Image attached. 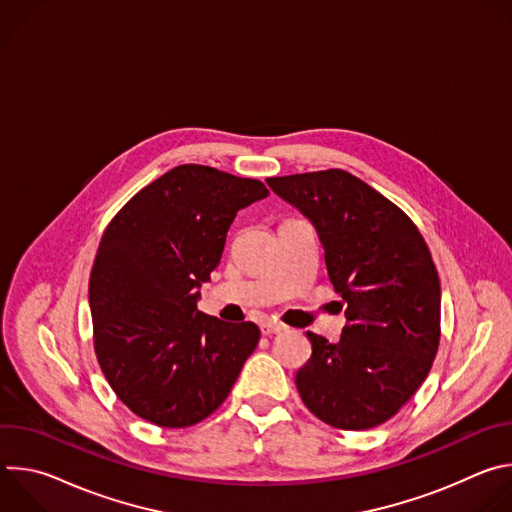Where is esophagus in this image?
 Masks as SVG:
<instances>
[{"mask_svg": "<svg viewBox=\"0 0 512 512\" xmlns=\"http://www.w3.org/2000/svg\"><path fill=\"white\" fill-rule=\"evenodd\" d=\"M281 330H285V326L283 324H279V322H263L261 324V332L265 334V336H271V334H279Z\"/></svg>", "mask_w": 512, "mask_h": 512, "instance_id": "34e87169", "label": "esophagus"}]
</instances>
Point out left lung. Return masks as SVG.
<instances>
[{"label":"left lung","instance_id":"obj_1","mask_svg":"<svg viewBox=\"0 0 512 512\" xmlns=\"http://www.w3.org/2000/svg\"><path fill=\"white\" fill-rule=\"evenodd\" d=\"M267 184L316 227L346 316L334 344L308 332L300 397L332 427H377L415 395L440 346V277L427 243L399 206L344 170Z\"/></svg>","mask_w":512,"mask_h":512}]
</instances>
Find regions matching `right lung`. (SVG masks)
<instances>
[{
  "label": "right lung",
  "instance_id": "add662e5",
  "mask_svg": "<svg viewBox=\"0 0 512 512\" xmlns=\"http://www.w3.org/2000/svg\"><path fill=\"white\" fill-rule=\"evenodd\" d=\"M269 190L184 164L141 188L105 229L89 281L95 354L115 395L141 419L188 427L229 397L259 342L253 322L196 308L241 208Z\"/></svg>",
  "mask_w": 512,
  "mask_h": 512
}]
</instances>
